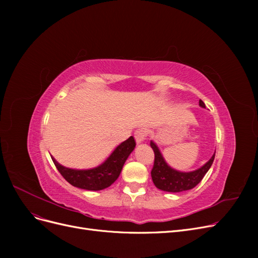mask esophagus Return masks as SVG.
I'll list each match as a JSON object with an SVG mask.
<instances>
[{"label": "esophagus", "instance_id": "1", "mask_svg": "<svg viewBox=\"0 0 258 258\" xmlns=\"http://www.w3.org/2000/svg\"><path fill=\"white\" fill-rule=\"evenodd\" d=\"M146 136H147V131H146L144 128L138 129V130L135 132V139H136L137 143L139 144V143H142L143 141H145Z\"/></svg>", "mask_w": 258, "mask_h": 258}]
</instances>
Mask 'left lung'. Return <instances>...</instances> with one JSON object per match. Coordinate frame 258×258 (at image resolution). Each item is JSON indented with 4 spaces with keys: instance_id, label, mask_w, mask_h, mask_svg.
<instances>
[{
    "instance_id": "1",
    "label": "left lung",
    "mask_w": 258,
    "mask_h": 258,
    "mask_svg": "<svg viewBox=\"0 0 258 258\" xmlns=\"http://www.w3.org/2000/svg\"><path fill=\"white\" fill-rule=\"evenodd\" d=\"M199 105L201 107H206L205 103L199 100ZM151 147L155 153L154 167L152 169V179L158 189L169 192H179L194 188L197 186L201 179L204 178L206 173L211 168L215 157V154L207 161L204 166L197 170L189 171V172H183L171 168L166 162L165 158L155 142L151 141Z\"/></svg>"
}]
</instances>
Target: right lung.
<instances>
[{"instance_id":"1","label":"right lung","mask_w":258,"mask_h":258,"mask_svg":"<svg viewBox=\"0 0 258 258\" xmlns=\"http://www.w3.org/2000/svg\"><path fill=\"white\" fill-rule=\"evenodd\" d=\"M135 147V139L130 137L126 141L117 145L112 154L101 165L91 169L80 170L67 168L60 165L52 156L51 159L60 174L74 187L86 190H102L111 186L118 178L123 163L134 152Z\"/></svg>"}]
</instances>
